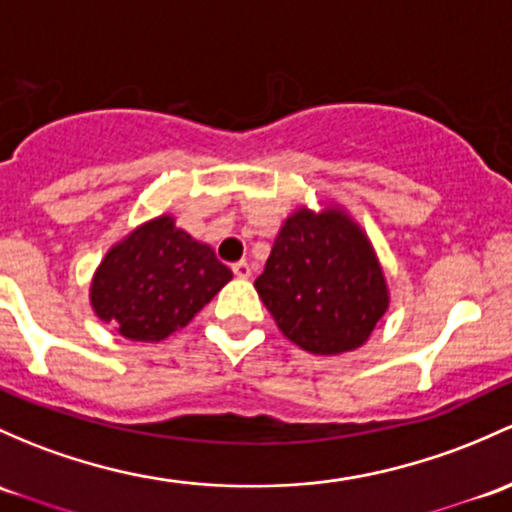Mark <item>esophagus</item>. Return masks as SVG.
Returning a JSON list of instances; mask_svg holds the SVG:
<instances>
[{"instance_id": "obj_1", "label": "esophagus", "mask_w": 512, "mask_h": 512, "mask_svg": "<svg viewBox=\"0 0 512 512\" xmlns=\"http://www.w3.org/2000/svg\"><path fill=\"white\" fill-rule=\"evenodd\" d=\"M233 274L238 279H247L252 274V267H250V262H245V260H240V262H235L233 265Z\"/></svg>"}]
</instances>
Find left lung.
Returning <instances> with one entry per match:
<instances>
[{
    "label": "left lung",
    "instance_id": "obj_1",
    "mask_svg": "<svg viewBox=\"0 0 512 512\" xmlns=\"http://www.w3.org/2000/svg\"><path fill=\"white\" fill-rule=\"evenodd\" d=\"M255 289L279 331L319 355L363 346L390 304L368 238L336 208L287 218Z\"/></svg>",
    "mask_w": 512,
    "mask_h": 512
}]
</instances>
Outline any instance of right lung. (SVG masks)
I'll return each instance as SVG.
<instances>
[{"label": "right lung", "instance_id": "1", "mask_svg": "<svg viewBox=\"0 0 512 512\" xmlns=\"http://www.w3.org/2000/svg\"><path fill=\"white\" fill-rule=\"evenodd\" d=\"M230 279L233 272L211 247L161 215L107 252L90 301L129 341H161L184 328Z\"/></svg>", "mask_w": 512, "mask_h": 512}]
</instances>
